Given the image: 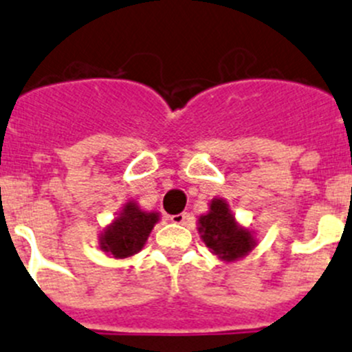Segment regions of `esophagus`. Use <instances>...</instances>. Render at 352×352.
I'll return each instance as SVG.
<instances>
[{"label":"esophagus","mask_w":352,"mask_h":352,"mask_svg":"<svg viewBox=\"0 0 352 352\" xmlns=\"http://www.w3.org/2000/svg\"><path fill=\"white\" fill-rule=\"evenodd\" d=\"M170 221H173V223H186V220H189V214L187 213H179V214H170L168 217Z\"/></svg>","instance_id":"obj_1"}]
</instances>
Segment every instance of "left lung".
<instances>
[{
  "label": "left lung",
  "instance_id": "obj_1",
  "mask_svg": "<svg viewBox=\"0 0 352 352\" xmlns=\"http://www.w3.org/2000/svg\"><path fill=\"white\" fill-rule=\"evenodd\" d=\"M197 230L206 248L223 261H235L256 245L251 232L235 221L227 201L221 197H214L210 203V211L201 214Z\"/></svg>",
  "mask_w": 352,
  "mask_h": 352
}]
</instances>
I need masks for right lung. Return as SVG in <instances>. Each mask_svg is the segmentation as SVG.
I'll use <instances>...</instances> for the list:
<instances>
[{
	"label": "right lung",
	"instance_id": "obj_1",
	"mask_svg": "<svg viewBox=\"0 0 352 352\" xmlns=\"http://www.w3.org/2000/svg\"><path fill=\"white\" fill-rule=\"evenodd\" d=\"M160 214L156 211H142L135 203L129 201L120 217L108 225L100 235V248L113 258H129L144 248L149 234Z\"/></svg>",
	"mask_w": 352,
	"mask_h": 352
}]
</instances>
